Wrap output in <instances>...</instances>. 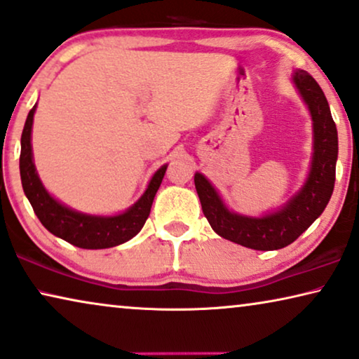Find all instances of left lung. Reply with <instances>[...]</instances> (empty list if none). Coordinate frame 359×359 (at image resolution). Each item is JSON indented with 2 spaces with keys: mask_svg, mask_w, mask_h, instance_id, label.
<instances>
[{
  "mask_svg": "<svg viewBox=\"0 0 359 359\" xmlns=\"http://www.w3.org/2000/svg\"><path fill=\"white\" fill-rule=\"evenodd\" d=\"M292 81L313 119V158L298 192L277 210L259 217L243 215L228 209L215 186L204 175L199 171L194 175L202 212L212 230L228 241L257 251H273L292 244L324 212L334 192L339 136L329 102L314 77L306 71L296 69Z\"/></svg>",
  "mask_w": 359,
  "mask_h": 359,
  "instance_id": "1",
  "label": "left lung"
}]
</instances>
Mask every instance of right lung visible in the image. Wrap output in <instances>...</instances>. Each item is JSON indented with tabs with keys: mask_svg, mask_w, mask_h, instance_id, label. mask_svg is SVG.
I'll return each instance as SVG.
<instances>
[{
	"mask_svg": "<svg viewBox=\"0 0 359 359\" xmlns=\"http://www.w3.org/2000/svg\"><path fill=\"white\" fill-rule=\"evenodd\" d=\"M37 105H34L25 119L22 137H20V181L25 196L46 230L67 243L82 249L113 248L131 240L142 230L150 214L154 197L162 184L168 165H162L150 178L147 189L137 202L121 214L92 215L74 210L55 199L41 183L34 163L32 154V124Z\"/></svg>",
	"mask_w": 359,
	"mask_h": 359,
	"instance_id": "1",
	"label": "right lung"
}]
</instances>
